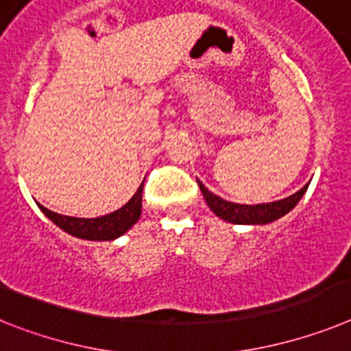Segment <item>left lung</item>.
<instances>
[{
    "instance_id": "obj_1",
    "label": "left lung",
    "mask_w": 351,
    "mask_h": 351,
    "mask_svg": "<svg viewBox=\"0 0 351 351\" xmlns=\"http://www.w3.org/2000/svg\"><path fill=\"white\" fill-rule=\"evenodd\" d=\"M199 184L201 193L205 197L206 205L210 206L217 217L222 221L233 222V224H268V222L277 221L279 217L286 215L291 208H295L300 197L306 194L307 185H304L298 193L291 194V196L285 197V199L274 201V203H261V205H239V203H231V201L222 199V197L215 196L210 193L205 185Z\"/></svg>"
}]
</instances>
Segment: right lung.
Here are the masks:
<instances>
[{"label": "right lung", "instance_id": "right-lung-1", "mask_svg": "<svg viewBox=\"0 0 351 351\" xmlns=\"http://www.w3.org/2000/svg\"><path fill=\"white\" fill-rule=\"evenodd\" d=\"M143 184L139 185L136 194L130 197L129 203H125L121 208L114 210V212L108 213V215H102V217H69V215L51 212V210H47L42 205L38 206L45 213V217L51 219L58 228H62L63 231H66L72 237L84 240H114L123 233H127L138 222L139 215H141Z\"/></svg>", "mask_w": 351, "mask_h": 351}]
</instances>
